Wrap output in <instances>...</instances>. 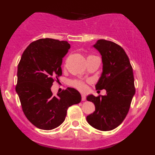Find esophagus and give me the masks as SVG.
<instances>
[{
    "label": "esophagus",
    "mask_w": 155,
    "mask_h": 155,
    "mask_svg": "<svg viewBox=\"0 0 155 155\" xmlns=\"http://www.w3.org/2000/svg\"><path fill=\"white\" fill-rule=\"evenodd\" d=\"M85 100H86V96L84 95V94H81V101H84Z\"/></svg>",
    "instance_id": "obj_1"
}]
</instances>
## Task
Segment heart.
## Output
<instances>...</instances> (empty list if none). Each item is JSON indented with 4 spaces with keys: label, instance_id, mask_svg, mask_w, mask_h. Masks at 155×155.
I'll return each instance as SVG.
<instances>
[{
    "label": "heart",
    "instance_id": "heart-1",
    "mask_svg": "<svg viewBox=\"0 0 155 155\" xmlns=\"http://www.w3.org/2000/svg\"><path fill=\"white\" fill-rule=\"evenodd\" d=\"M71 84L80 90H84L87 88L86 84L84 81H81V80H74V81H71Z\"/></svg>",
    "mask_w": 155,
    "mask_h": 155
}]
</instances>
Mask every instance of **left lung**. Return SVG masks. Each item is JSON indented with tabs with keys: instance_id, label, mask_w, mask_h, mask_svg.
<instances>
[{
	"instance_id": "left-lung-1",
	"label": "left lung",
	"mask_w": 155,
	"mask_h": 155,
	"mask_svg": "<svg viewBox=\"0 0 155 155\" xmlns=\"http://www.w3.org/2000/svg\"><path fill=\"white\" fill-rule=\"evenodd\" d=\"M93 47L101 53L103 62V72L95 88L105 89L106 95L87 97L95 106V111L87 117V121L94 128L108 131L118 127L129 111L136 92L133 68L118 44L100 39Z\"/></svg>"
}]
</instances>
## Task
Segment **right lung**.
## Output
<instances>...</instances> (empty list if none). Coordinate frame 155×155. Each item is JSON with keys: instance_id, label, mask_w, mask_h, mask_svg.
<instances>
[{"instance_id": "add662e5", "label": "right lung", "mask_w": 155, "mask_h": 155, "mask_svg": "<svg viewBox=\"0 0 155 155\" xmlns=\"http://www.w3.org/2000/svg\"><path fill=\"white\" fill-rule=\"evenodd\" d=\"M71 48L65 41L41 38L26 48L17 68L18 94L22 111L39 129L49 130L65 120L68 107L81 102L79 91L68 87L54 96L51 87L62 75L63 58Z\"/></svg>"}]
</instances>
